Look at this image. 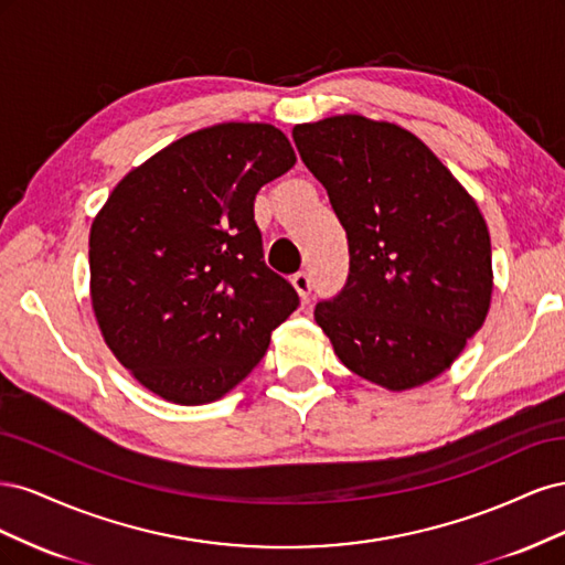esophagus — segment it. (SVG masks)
Masks as SVG:
<instances>
[{"label": "esophagus", "mask_w": 565, "mask_h": 565, "mask_svg": "<svg viewBox=\"0 0 565 565\" xmlns=\"http://www.w3.org/2000/svg\"><path fill=\"white\" fill-rule=\"evenodd\" d=\"M292 285L297 289V295L301 301H309V295H311V278L309 273H297V276H292Z\"/></svg>", "instance_id": "esophagus-1"}]
</instances>
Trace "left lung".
<instances>
[{
    "label": "left lung",
    "mask_w": 565,
    "mask_h": 565,
    "mask_svg": "<svg viewBox=\"0 0 565 565\" xmlns=\"http://www.w3.org/2000/svg\"><path fill=\"white\" fill-rule=\"evenodd\" d=\"M303 164L349 235L351 270L316 322L353 374L407 391L483 328L492 249L476 200L413 131L365 115L295 125Z\"/></svg>",
    "instance_id": "obj_1"
}]
</instances>
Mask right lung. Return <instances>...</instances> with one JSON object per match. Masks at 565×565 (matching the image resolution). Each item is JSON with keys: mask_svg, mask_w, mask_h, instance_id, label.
<instances>
[{"mask_svg": "<svg viewBox=\"0 0 565 565\" xmlns=\"http://www.w3.org/2000/svg\"><path fill=\"white\" fill-rule=\"evenodd\" d=\"M266 122L191 131L119 179L89 231L100 337L131 377L177 405L224 398L299 306L264 264L259 188L295 167Z\"/></svg>", "mask_w": 565, "mask_h": 565, "instance_id": "right-lung-1", "label": "right lung"}]
</instances>
